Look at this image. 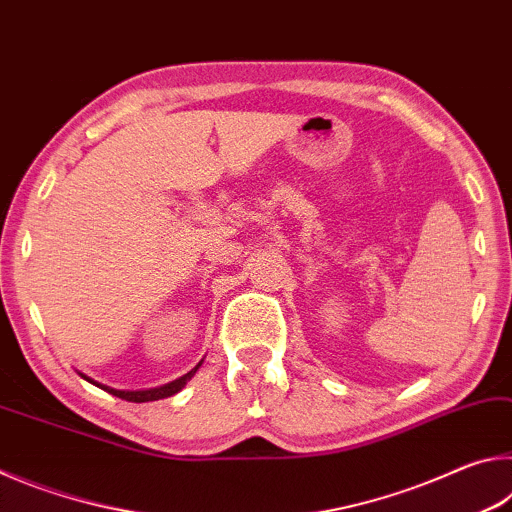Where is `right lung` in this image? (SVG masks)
I'll return each mask as SVG.
<instances>
[{
  "instance_id": "right-lung-1",
  "label": "right lung",
  "mask_w": 512,
  "mask_h": 512,
  "mask_svg": "<svg viewBox=\"0 0 512 512\" xmlns=\"http://www.w3.org/2000/svg\"><path fill=\"white\" fill-rule=\"evenodd\" d=\"M201 363H203V359L198 361L196 366L187 372V375L173 379V381H169V384L158 386V388H146V391H119V388L106 386V384H101V381L88 377V375H85V372H81V370H76V372H79V375H81L85 381H90V384L101 388V391H106V393L115 395V397H121V400H126V402H155V400H164V397H171V395H176L178 391H183L187 381L196 375L198 368H201Z\"/></svg>"
}]
</instances>
